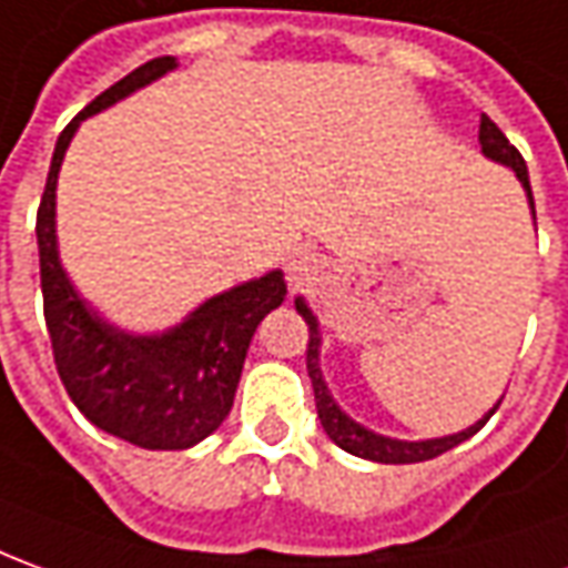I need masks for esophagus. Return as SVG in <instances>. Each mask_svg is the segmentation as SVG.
Here are the masks:
<instances>
[{"instance_id": "34e87169", "label": "esophagus", "mask_w": 568, "mask_h": 568, "mask_svg": "<svg viewBox=\"0 0 568 568\" xmlns=\"http://www.w3.org/2000/svg\"><path fill=\"white\" fill-rule=\"evenodd\" d=\"M318 268H322V262L315 253H308V250H300L291 262H287V275H291L293 284H303V281H312V277L318 275Z\"/></svg>"}]
</instances>
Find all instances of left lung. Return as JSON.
<instances>
[{"label": "left lung", "instance_id": "obj_1", "mask_svg": "<svg viewBox=\"0 0 568 568\" xmlns=\"http://www.w3.org/2000/svg\"><path fill=\"white\" fill-rule=\"evenodd\" d=\"M479 144H483V154H486V158L498 160V163L510 166V170L519 175V182H523L526 194H529L531 213H535V197H531L526 160H523V154L516 151L514 144L507 142V135H504V132L488 120L486 113H483V120H479ZM296 312H300L308 324L306 371H308V377H312L315 408H318V417H322L324 433H327V436H331L343 452H349V455L367 457V460H377V464H420V460H433V457L452 452V448L460 445L464 439H470L473 433H479V429L486 426L488 417L498 410V405H495V408L488 410L479 424H473L470 429H464V433H457V436H445V439L398 442V439H386V436H377V433H371V429H365L362 424H355V420H349L343 410L336 408V402L331 398V393H327V386H324L322 381V371H318V343H322V336H318V322H315V315L308 312V306L303 303V300H296Z\"/></svg>", "mask_w": 568, "mask_h": 568}]
</instances>
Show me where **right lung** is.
I'll use <instances>...</instances> for the list:
<instances>
[{
    "label": "right lung",
    "mask_w": 568,
    "mask_h": 568,
    "mask_svg": "<svg viewBox=\"0 0 568 568\" xmlns=\"http://www.w3.org/2000/svg\"><path fill=\"white\" fill-rule=\"evenodd\" d=\"M175 68L163 54L113 82L85 104L54 144L37 213L42 312L58 377L73 405L104 433L148 452H182L206 439L229 417L256 324L284 303L281 272L219 293L185 324L163 336H126L92 315L58 262L54 185L80 120L111 108Z\"/></svg>",
    "instance_id": "add662e5"
}]
</instances>
